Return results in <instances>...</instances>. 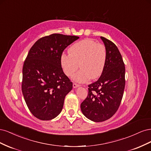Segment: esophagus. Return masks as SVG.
Listing matches in <instances>:
<instances>
[{
  "label": "esophagus",
  "instance_id": "34e87169",
  "mask_svg": "<svg viewBox=\"0 0 151 151\" xmlns=\"http://www.w3.org/2000/svg\"><path fill=\"white\" fill-rule=\"evenodd\" d=\"M79 86V84H76V83H74V84H73V88H78Z\"/></svg>",
  "mask_w": 151,
  "mask_h": 151
}]
</instances>
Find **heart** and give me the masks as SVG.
Here are the masks:
<instances>
[{
    "label": "heart",
    "instance_id": "heart-1",
    "mask_svg": "<svg viewBox=\"0 0 151 151\" xmlns=\"http://www.w3.org/2000/svg\"><path fill=\"white\" fill-rule=\"evenodd\" d=\"M69 53L60 56V65L67 76L74 75L79 64L81 69L74 77L78 83L96 79L102 74L106 61V50L103 45L92 39H84L72 45Z\"/></svg>",
    "mask_w": 151,
    "mask_h": 151
}]
</instances>
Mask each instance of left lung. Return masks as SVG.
Masks as SVG:
<instances>
[{
    "label": "left lung",
    "mask_w": 151,
    "mask_h": 151,
    "mask_svg": "<svg viewBox=\"0 0 151 151\" xmlns=\"http://www.w3.org/2000/svg\"><path fill=\"white\" fill-rule=\"evenodd\" d=\"M106 50L104 70L95 83L88 86V95L81 104L83 115L91 121L104 122L118 110L125 85V68L117 47L101 36Z\"/></svg>",
    "instance_id": "1"
}]
</instances>
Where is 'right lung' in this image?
<instances>
[{
  "instance_id": "obj_1",
  "label": "right lung",
  "mask_w": 151,
  "mask_h": 151,
  "mask_svg": "<svg viewBox=\"0 0 151 151\" xmlns=\"http://www.w3.org/2000/svg\"><path fill=\"white\" fill-rule=\"evenodd\" d=\"M79 38L52 34L39 39L29 50L22 68V92L29 111L40 120H52L62 110L72 83L63 73L60 56Z\"/></svg>"
}]
</instances>
